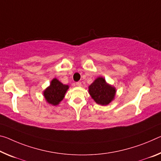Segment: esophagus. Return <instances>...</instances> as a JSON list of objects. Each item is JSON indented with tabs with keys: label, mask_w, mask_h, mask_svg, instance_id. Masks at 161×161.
Returning <instances> with one entry per match:
<instances>
[{
	"label": "esophagus",
	"mask_w": 161,
	"mask_h": 161,
	"mask_svg": "<svg viewBox=\"0 0 161 161\" xmlns=\"http://www.w3.org/2000/svg\"><path fill=\"white\" fill-rule=\"evenodd\" d=\"M76 85L77 86H81V83L80 81H77V82H76Z\"/></svg>",
	"instance_id": "esophagus-1"
}]
</instances>
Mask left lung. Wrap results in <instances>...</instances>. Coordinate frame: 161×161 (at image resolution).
Wrapping results in <instances>:
<instances>
[{"label": "left lung", "mask_w": 161, "mask_h": 161, "mask_svg": "<svg viewBox=\"0 0 161 161\" xmlns=\"http://www.w3.org/2000/svg\"><path fill=\"white\" fill-rule=\"evenodd\" d=\"M89 93L96 103L108 105L113 100L116 94L115 88L106 82L103 77H97L89 86Z\"/></svg>", "instance_id": "left-lung-1"}]
</instances>
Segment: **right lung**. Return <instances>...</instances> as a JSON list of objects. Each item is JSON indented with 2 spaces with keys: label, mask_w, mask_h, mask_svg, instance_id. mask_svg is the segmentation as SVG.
Wrapping results in <instances>:
<instances>
[{
  "label": "right lung",
  "mask_w": 161,
  "mask_h": 161,
  "mask_svg": "<svg viewBox=\"0 0 161 161\" xmlns=\"http://www.w3.org/2000/svg\"><path fill=\"white\" fill-rule=\"evenodd\" d=\"M69 86L63 85L57 79H53L49 86L44 91L45 99L48 104L57 105L64 97Z\"/></svg>",
  "instance_id": "1"
}]
</instances>
